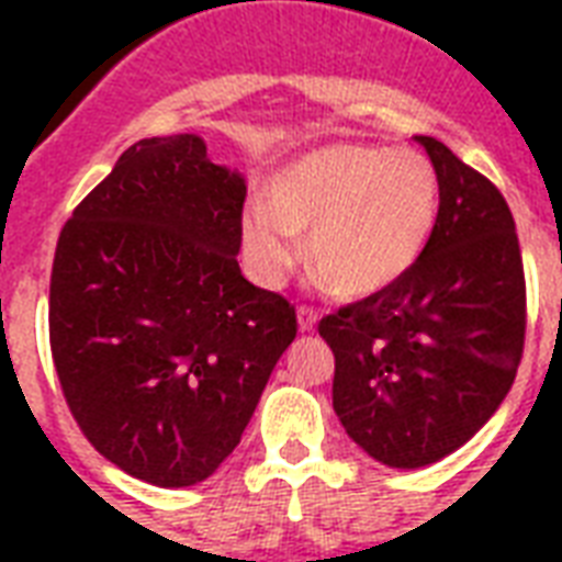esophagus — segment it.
<instances>
[{
	"label": "esophagus",
	"instance_id": "34e87169",
	"mask_svg": "<svg viewBox=\"0 0 562 562\" xmlns=\"http://www.w3.org/2000/svg\"><path fill=\"white\" fill-rule=\"evenodd\" d=\"M297 324H300V329H303V333H312V329L317 326V312H312V308H306V306H300L297 308Z\"/></svg>",
	"mask_w": 562,
	"mask_h": 562
}]
</instances>
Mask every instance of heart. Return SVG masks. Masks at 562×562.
<instances>
[{"label":"heart","mask_w":562,"mask_h":562,"mask_svg":"<svg viewBox=\"0 0 562 562\" xmlns=\"http://www.w3.org/2000/svg\"><path fill=\"white\" fill-rule=\"evenodd\" d=\"M440 183L426 154L382 145H324L277 171L268 203L241 215L247 268L280 289L303 262L341 297L391 289L417 265L437 221Z\"/></svg>","instance_id":"obj_1"}]
</instances>
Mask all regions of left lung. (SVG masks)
I'll use <instances>...</instances> for the list:
<instances>
[{
    "instance_id": "8db88e82",
    "label": "left lung",
    "mask_w": 562,
    "mask_h": 562,
    "mask_svg": "<svg viewBox=\"0 0 562 562\" xmlns=\"http://www.w3.org/2000/svg\"><path fill=\"white\" fill-rule=\"evenodd\" d=\"M417 143L440 183L426 250L391 289L317 326L335 352L341 426L396 470L461 449L507 396L525 347V271L507 201L435 136Z\"/></svg>"
}]
</instances>
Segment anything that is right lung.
Returning <instances> with one entry per match:
<instances>
[{
  "instance_id": "right-lung-1",
  "label": "right lung",
  "mask_w": 562,
  "mask_h": 562,
  "mask_svg": "<svg viewBox=\"0 0 562 562\" xmlns=\"http://www.w3.org/2000/svg\"><path fill=\"white\" fill-rule=\"evenodd\" d=\"M247 187L194 134L131 145L57 238L48 341L66 405L119 470L192 487L227 461L297 335L238 268Z\"/></svg>"
}]
</instances>
